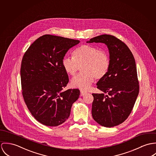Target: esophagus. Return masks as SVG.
I'll use <instances>...</instances> for the list:
<instances>
[{
    "label": "esophagus",
    "instance_id": "esophagus-1",
    "mask_svg": "<svg viewBox=\"0 0 156 156\" xmlns=\"http://www.w3.org/2000/svg\"><path fill=\"white\" fill-rule=\"evenodd\" d=\"M80 92H81V96H84V94H86L87 93L86 91H85V90H81Z\"/></svg>",
    "mask_w": 156,
    "mask_h": 156
}]
</instances>
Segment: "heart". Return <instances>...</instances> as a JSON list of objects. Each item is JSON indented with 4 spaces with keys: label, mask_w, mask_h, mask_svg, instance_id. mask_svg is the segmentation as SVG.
I'll list each match as a JSON object with an SVG mask.
<instances>
[{
    "label": "heart",
    "mask_w": 156,
    "mask_h": 156,
    "mask_svg": "<svg viewBox=\"0 0 156 156\" xmlns=\"http://www.w3.org/2000/svg\"><path fill=\"white\" fill-rule=\"evenodd\" d=\"M73 58L63 57L62 67L66 73L74 76L82 67L83 73L75 76L71 81L74 87L87 90L92 84L94 78L101 79L107 73L110 60L108 54L91 45H83L72 54Z\"/></svg>",
    "instance_id": "heart-1"
}]
</instances>
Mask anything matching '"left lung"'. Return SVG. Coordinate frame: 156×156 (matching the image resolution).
Instances as JSON below:
<instances>
[{"mask_svg":"<svg viewBox=\"0 0 156 156\" xmlns=\"http://www.w3.org/2000/svg\"><path fill=\"white\" fill-rule=\"evenodd\" d=\"M87 43L106 44L109 53V68L97 83V88L107 94H92L91 113L100 125L112 127L125 121L138 96L139 81L135 60L128 47L114 36L102 35Z\"/></svg>","mask_w":156,"mask_h":156,"instance_id":"left-lung-1","label":"left lung"}]
</instances>
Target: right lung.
Masks as SVG:
<instances>
[{
    "label": "right lung",
    "instance_id": "1",
    "mask_svg": "<svg viewBox=\"0 0 156 156\" xmlns=\"http://www.w3.org/2000/svg\"><path fill=\"white\" fill-rule=\"evenodd\" d=\"M79 43V40L43 35L23 55L20 70L23 96L32 115L45 126L63 123L80 96L78 89L62 91L69 77L62 65L66 53Z\"/></svg>",
    "mask_w": 156,
    "mask_h": 156
}]
</instances>
